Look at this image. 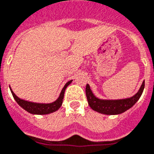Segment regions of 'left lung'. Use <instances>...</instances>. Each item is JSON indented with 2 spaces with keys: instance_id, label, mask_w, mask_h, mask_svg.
Returning a JSON list of instances; mask_svg holds the SVG:
<instances>
[{
  "instance_id": "1",
  "label": "left lung",
  "mask_w": 154,
  "mask_h": 154,
  "mask_svg": "<svg viewBox=\"0 0 154 154\" xmlns=\"http://www.w3.org/2000/svg\"><path fill=\"white\" fill-rule=\"evenodd\" d=\"M145 87V81H143L138 92L133 97L125 99L119 100H108L101 99L96 97L92 92L90 86L88 84L86 85V96L89 106L97 112L101 114L114 116L119 115L125 112L128 109H131L137 102L140 97H141L143 91Z\"/></svg>"
}]
</instances>
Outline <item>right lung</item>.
<instances>
[{
    "label": "right lung",
    "mask_w": 154,
    "mask_h": 154,
    "mask_svg": "<svg viewBox=\"0 0 154 154\" xmlns=\"http://www.w3.org/2000/svg\"><path fill=\"white\" fill-rule=\"evenodd\" d=\"M73 81V80L68 81L66 85H64L62 91L60 92V94L59 96V97L55 101L52 103H35V102H31V101H25L23 99H21L17 95H15V94L11 90V88H10V90L11 91L13 97H14V100L16 102L18 103V105L25 109V111H27L28 112L31 113L32 115H48L50 113L56 112L58 110L62 105L63 101V97H64V92L66 88H67L68 85H70V83Z\"/></svg>",
    "instance_id": "1"
}]
</instances>
